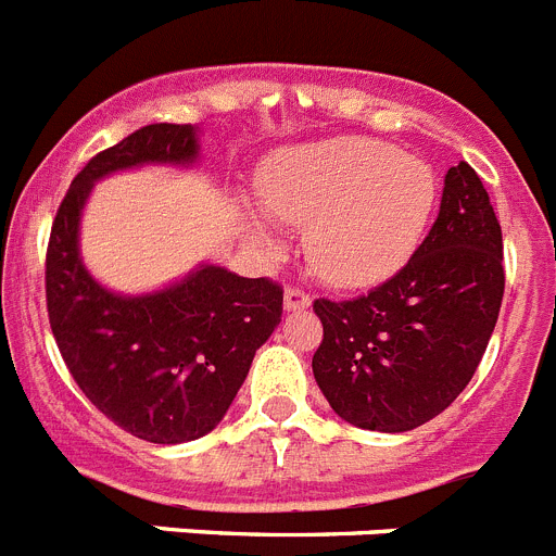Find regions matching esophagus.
<instances>
[{
  "label": "esophagus",
  "mask_w": 556,
  "mask_h": 556,
  "mask_svg": "<svg viewBox=\"0 0 556 556\" xmlns=\"http://www.w3.org/2000/svg\"><path fill=\"white\" fill-rule=\"evenodd\" d=\"M312 306V298H308L306 292H301V289L289 287L287 292H283V308L287 312H303V308Z\"/></svg>",
  "instance_id": "obj_1"
}]
</instances>
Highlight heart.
<instances>
[{"label":"heart","mask_w":556,"mask_h":556,"mask_svg":"<svg viewBox=\"0 0 556 556\" xmlns=\"http://www.w3.org/2000/svg\"><path fill=\"white\" fill-rule=\"evenodd\" d=\"M267 217L303 228V250L323 281L370 287L387 281L424 242L440 200L426 161L362 136L278 150L255 178ZM250 242L278 253L258 214H244Z\"/></svg>","instance_id":"heart-1"}]
</instances>
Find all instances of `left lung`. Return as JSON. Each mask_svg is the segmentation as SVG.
I'll list each match as a JSON object with an SVG mask.
<instances>
[{
    "instance_id": "obj_1",
    "label": "left lung",
    "mask_w": 556,
    "mask_h": 556,
    "mask_svg": "<svg viewBox=\"0 0 556 556\" xmlns=\"http://www.w3.org/2000/svg\"><path fill=\"white\" fill-rule=\"evenodd\" d=\"M504 242L481 178L459 161L440 214L390 281L356 301H314V381L358 429L412 431L448 409L488 351L504 298Z\"/></svg>"
}]
</instances>
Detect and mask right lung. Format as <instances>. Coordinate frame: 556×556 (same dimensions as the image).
Segmentation results:
<instances>
[{
	"mask_svg": "<svg viewBox=\"0 0 556 556\" xmlns=\"http://www.w3.org/2000/svg\"><path fill=\"white\" fill-rule=\"evenodd\" d=\"M200 132L147 125L94 155L68 186L47 250L49 326L68 372L102 415L159 445L217 429L281 323L283 292L219 264H198L155 292H113L83 262L80 223L94 184L113 172L198 166Z\"/></svg>",
	"mask_w": 556,
	"mask_h": 556,
	"instance_id": "right-lung-1",
	"label": "right lung"
}]
</instances>
